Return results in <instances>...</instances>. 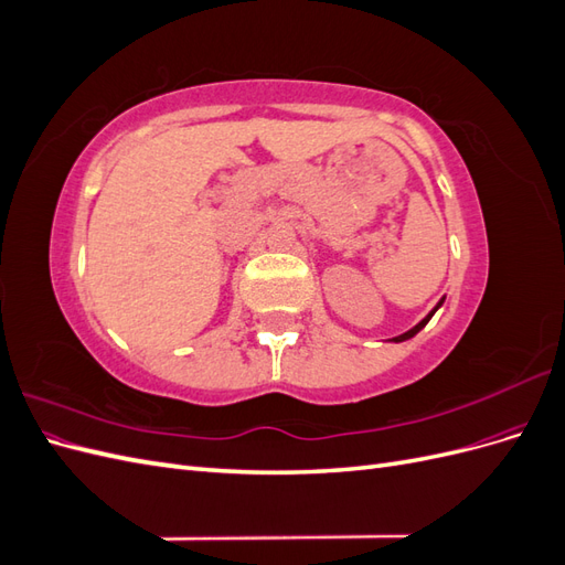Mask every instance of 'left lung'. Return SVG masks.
Listing matches in <instances>:
<instances>
[{"label":"left lung","instance_id":"8db88e82","mask_svg":"<svg viewBox=\"0 0 565 565\" xmlns=\"http://www.w3.org/2000/svg\"><path fill=\"white\" fill-rule=\"evenodd\" d=\"M440 303H443V299H440V301H438V306H436V309H434V311H431V313H429V316H426V318H424V320H419V322H417V324H415V328H413V330H407V332H405V334H398V337H393V341H405V339H409V337H415V334H417V332H419V330H422V328H424V324H426V322H429V320H431V316H434V313H436V311H438V309H440Z\"/></svg>","mask_w":565,"mask_h":565}]
</instances>
